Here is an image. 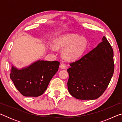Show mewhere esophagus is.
Returning <instances> with one entry per match:
<instances>
[{"label":"esophagus","instance_id":"esophagus-1","mask_svg":"<svg viewBox=\"0 0 122 122\" xmlns=\"http://www.w3.org/2000/svg\"><path fill=\"white\" fill-rule=\"evenodd\" d=\"M60 68L61 69H66V68H67V66H66V64L64 63H62L61 65H60Z\"/></svg>","mask_w":122,"mask_h":122}]
</instances>
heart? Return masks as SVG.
Here are the masks:
<instances>
[{
  "mask_svg": "<svg viewBox=\"0 0 122 122\" xmlns=\"http://www.w3.org/2000/svg\"><path fill=\"white\" fill-rule=\"evenodd\" d=\"M57 48H64L63 55L68 60H73L81 56L88 47L87 40L75 34H68L61 36L55 41Z\"/></svg>",
  "mask_w": 122,
  "mask_h": 122,
  "instance_id": "1",
  "label": "heart"
}]
</instances>
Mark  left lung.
I'll return each mask as SVG.
<instances>
[{
    "instance_id": "obj_1",
    "label": "left lung",
    "mask_w": 122,
    "mask_h": 122,
    "mask_svg": "<svg viewBox=\"0 0 122 122\" xmlns=\"http://www.w3.org/2000/svg\"><path fill=\"white\" fill-rule=\"evenodd\" d=\"M70 66L67 69L69 93L78 100H95L105 92L113 75L112 47L103 36L97 46Z\"/></svg>"
}]
</instances>
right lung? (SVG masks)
Wrapping results in <instances>:
<instances>
[{
	"instance_id": "obj_1",
	"label": "right lung",
	"mask_w": 122,
	"mask_h": 122,
	"mask_svg": "<svg viewBox=\"0 0 122 122\" xmlns=\"http://www.w3.org/2000/svg\"><path fill=\"white\" fill-rule=\"evenodd\" d=\"M57 61L39 60L21 69L12 66L10 78L17 90L26 97H38L46 90L49 82L58 71Z\"/></svg>"
}]
</instances>
